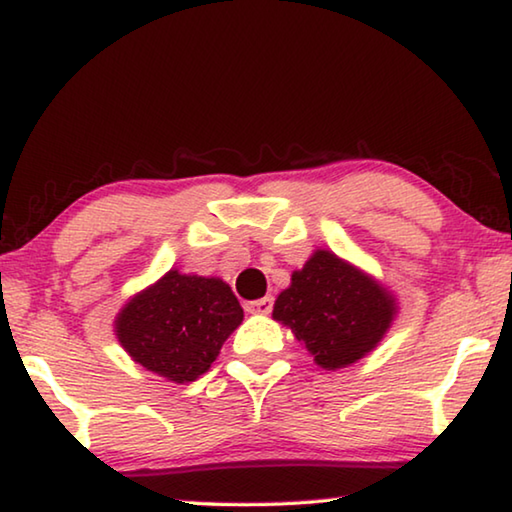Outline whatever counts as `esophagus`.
Segmentation results:
<instances>
[{
	"mask_svg": "<svg viewBox=\"0 0 512 512\" xmlns=\"http://www.w3.org/2000/svg\"><path fill=\"white\" fill-rule=\"evenodd\" d=\"M273 309V298L266 296V298H259V300H253V302H246V311H250V314H271Z\"/></svg>",
	"mask_w": 512,
	"mask_h": 512,
	"instance_id": "1",
	"label": "esophagus"
}]
</instances>
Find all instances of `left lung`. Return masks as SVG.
<instances>
[{
    "label": "left lung",
    "mask_w": 512,
    "mask_h": 512,
    "mask_svg": "<svg viewBox=\"0 0 512 512\" xmlns=\"http://www.w3.org/2000/svg\"><path fill=\"white\" fill-rule=\"evenodd\" d=\"M397 298L377 277L332 250L316 248L277 296L273 320L291 329L323 370L348 368L384 339Z\"/></svg>",
    "instance_id": "obj_1"
}]
</instances>
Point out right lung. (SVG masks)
<instances>
[{
    "label": "right lung",
    "mask_w": 512,
    "mask_h": 512,
    "mask_svg": "<svg viewBox=\"0 0 512 512\" xmlns=\"http://www.w3.org/2000/svg\"><path fill=\"white\" fill-rule=\"evenodd\" d=\"M244 309L221 277L164 273L119 309L115 336L135 363L173 384L210 370Z\"/></svg>",
    "instance_id": "add662e5"
}]
</instances>
